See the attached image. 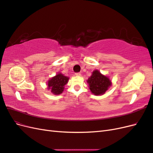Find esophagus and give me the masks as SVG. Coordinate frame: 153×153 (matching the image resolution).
I'll list each match as a JSON object with an SVG mask.
<instances>
[{
	"label": "esophagus",
	"instance_id": "esophagus-1",
	"mask_svg": "<svg viewBox=\"0 0 153 153\" xmlns=\"http://www.w3.org/2000/svg\"><path fill=\"white\" fill-rule=\"evenodd\" d=\"M80 75H81V73H79V72H78V73H75V75H76V76H80Z\"/></svg>",
	"mask_w": 153,
	"mask_h": 153
}]
</instances>
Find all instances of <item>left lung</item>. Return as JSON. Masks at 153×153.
<instances>
[{"instance_id": "obj_1", "label": "left lung", "mask_w": 153, "mask_h": 153, "mask_svg": "<svg viewBox=\"0 0 153 153\" xmlns=\"http://www.w3.org/2000/svg\"><path fill=\"white\" fill-rule=\"evenodd\" d=\"M87 82L89 84L91 91L97 96L103 94L111 85L109 78L101 75L98 70L92 72V75L87 80Z\"/></svg>"}]
</instances>
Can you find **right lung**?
<instances>
[{"mask_svg": "<svg viewBox=\"0 0 153 153\" xmlns=\"http://www.w3.org/2000/svg\"><path fill=\"white\" fill-rule=\"evenodd\" d=\"M69 80V78L64 76L62 74L59 73L56 76H53L48 81V89L54 94H61L64 91V87Z\"/></svg>", "mask_w": 153, "mask_h": 153, "instance_id": "obj_1", "label": "right lung"}]
</instances>
